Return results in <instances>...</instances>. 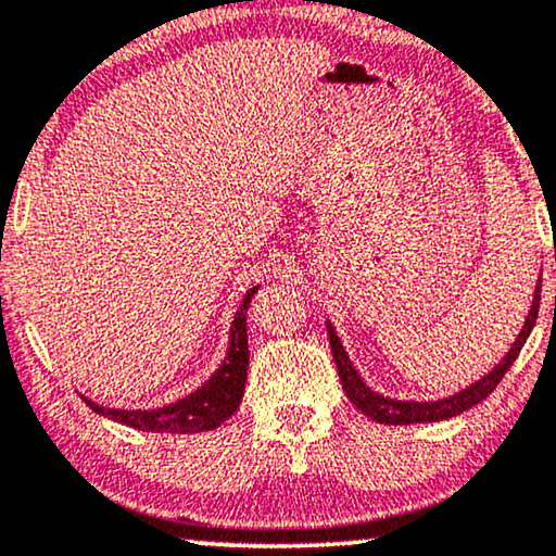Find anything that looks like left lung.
<instances>
[{
  "instance_id": "obj_1",
  "label": "left lung",
  "mask_w": 556,
  "mask_h": 556,
  "mask_svg": "<svg viewBox=\"0 0 556 556\" xmlns=\"http://www.w3.org/2000/svg\"><path fill=\"white\" fill-rule=\"evenodd\" d=\"M539 300H542V279L536 282L534 300H531V309H529L527 320H523L521 332L516 336L514 345L508 348V353L493 366V371H488L483 379L470 383V387L455 391L453 396L434 399V402H404V399H391V396L379 394V391H374L364 379H361V374L355 371V366L351 364V358H348L343 343H340L336 328H332V323L328 320L330 351H332V358H336L343 391L348 394V399L355 404V409H361L366 417L379 421V425H421V421H440V419L457 417V414L468 412L476 404L483 402V399L491 394L495 387H498V381L506 376L508 368L514 366L516 355L521 353V348H523V343H527V338L531 336V328H534V323H536Z\"/></svg>"
}]
</instances>
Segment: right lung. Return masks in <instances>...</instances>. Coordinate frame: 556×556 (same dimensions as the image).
<instances>
[{"label": "right lung", "mask_w": 556, "mask_h": 556, "mask_svg": "<svg viewBox=\"0 0 556 556\" xmlns=\"http://www.w3.org/2000/svg\"><path fill=\"white\" fill-rule=\"evenodd\" d=\"M258 287L243 294V302L236 309L231 323V338H228V351L224 364L216 368L203 387H198L192 394L177 399L173 404L157 406V409H106L91 399L84 396V402L96 414L122 421L131 429L142 432H165V434H195L208 432L224 425L231 414L239 409L243 387H247L249 371V336H247V313L249 302L254 298Z\"/></svg>", "instance_id": "add662e5"}]
</instances>
